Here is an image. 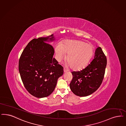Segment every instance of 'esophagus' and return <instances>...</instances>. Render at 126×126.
Listing matches in <instances>:
<instances>
[{
	"instance_id": "1",
	"label": "esophagus",
	"mask_w": 126,
	"mask_h": 126,
	"mask_svg": "<svg viewBox=\"0 0 126 126\" xmlns=\"http://www.w3.org/2000/svg\"><path fill=\"white\" fill-rule=\"evenodd\" d=\"M67 71V70H66V69H65V68H64V72L65 73V72H66Z\"/></svg>"
}]
</instances>
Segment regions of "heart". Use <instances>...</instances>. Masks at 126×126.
<instances>
[{
  "label": "heart",
  "instance_id": "b5f03b06",
  "mask_svg": "<svg viewBox=\"0 0 126 126\" xmlns=\"http://www.w3.org/2000/svg\"><path fill=\"white\" fill-rule=\"evenodd\" d=\"M93 48L90 44L79 40L67 41L55 48L57 61L61 62L67 57V65L74 70H80L84 68L91 60Z\"/></svg>",
  "mask_w": 126,
  "mask_h": 126
}]
</instances>
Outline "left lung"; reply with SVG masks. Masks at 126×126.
I'll use <instances>...</instances> for the list:
<instances>
[{"label":"left lung","instance_id":"8db88e82","mask_svg":"<svg viewBox=\"0 0 126 126\" xmlns=\"http://www.w3.org/2000/svg\"><path fill=\"white\" fill-rule=\"evenodd\" d=\"M107 59L100 47L96 49L94 59L85 68L72 72L71 90L76 95L85 96L92 94L101 85L105 74Z\"/></svg>","mask_w":126,"mask_h":126}]
</instances>
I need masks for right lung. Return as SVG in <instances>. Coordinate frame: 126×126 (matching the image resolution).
<instances>
[{
    "instance_id": "right-lung-1",
    "label": "right lung",
    "mask_w": 126,
    "mask_h": 126,
    "mask_svg": "<svg viewBox=\"0 0 126 126\" xmlns=\"http://www.w3.org/2000/svg\"><path fill=\"white\" fill-rule=\"evenodd\" d=\"M53 38L51 35L30 41L19 61V71L23 85L30 94L38 98L51 94L58 79L63 74V67L53 58V47L45 42L49 39L53 40Z\"/></svg>"
}]
</instances>
